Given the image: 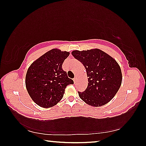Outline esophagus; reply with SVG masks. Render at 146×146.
<instances>
[{
    "instance_id": "esophagus-1",
    "label": "esophagus",
    "mask_w": 146,
    "mask_h": 146,
    "mask_svg": "<svg viewBox=\"0 0 146 146\" xmlns=\"http://www.w3.org/2000/svg\"><path fill=\"white\" fill-rule=\"evenodd\" d=\"M73 81H74V82L76 83V77H75V78H73Z\"/></svg>"
}]
</instances>
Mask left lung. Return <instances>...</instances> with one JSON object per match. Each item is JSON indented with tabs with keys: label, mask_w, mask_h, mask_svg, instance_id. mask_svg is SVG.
Here are the masks:
<instances>
[{
	"label": "left lung",
	"mask_w": 146,
	"mask_h": 146,
	"mask_svg": "<svg viewBox=\"0 0 146 146\" xmlns=\"http://www.w3.org/2000/svg\"><path fill=\"white\" fill-rule=\"evenodd\" d=\"M71 54L83 64L88 77L87 88L83 92L78 91L80 98L94 107L110 102L122 84V72L117 61L98 49L75 50Z\"/></svg>",
	"instance_id": "obj_1"
}]
</instances>
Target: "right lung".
<instances>
[{"label":"right lung","instance_id":"obj_1","mask_svg":"<svg viewBox=\"0 0 146 146\" xmlns=\"http://www.w3.org/2000/svg\"><path fill=\"white\" fill-rule=\"evenodd\" d=\"M69 55L67 51L53 49L33 62L27 71V91L40 107L48 108L56 105L62 98L66 86L74 83L62 68Z\"/></svg>","mask_w":146,"mask_h":146}]
</instances>
